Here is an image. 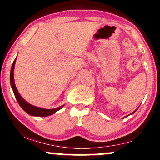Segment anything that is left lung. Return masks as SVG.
<instances>
[{
    "instance_id": "obj_1",
    "label": "left lung",
    "mask_w": 160,
    "mask_h": 160,
    "mask_svg": "<svg viewBox=\"0 0 160 160\" xmlns=\"http://www.w3.org/2000/svg\"><path fill=\"white\" fill-rule=\"evenodd\" d=\"M138 108H139V107H138ZM138 108H137V109H138ZM137 110H135V111H134V112H132V113H131V114H132V113H134V112H136V111H137ZM131 114H130V115H131Z\"/></svg>"
}]
</instances>
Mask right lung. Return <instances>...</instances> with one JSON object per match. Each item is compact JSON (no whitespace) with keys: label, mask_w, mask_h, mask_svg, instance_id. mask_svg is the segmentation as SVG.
I'll return each mask as SVG.
<instances>
[{"label":"right lung","mask_w":160,"mask_h":160,"mask_svg":"<svg viewBox=\"0 0 160 160\" xmlns=\"http://www.w3.org/2000/svg\"><path fill=\"white\" fill-rule=\"evenodd\" d=\"M16 60L17 58H15L14 61H13L12 64V67H11V74H10V81H11V88H12L13 90V94H14L15 97H16V100H18V103L21 106V108H22L27 113H28L31 116H33V117H48V116L52 115V114L55 113V112H58V110H60L64 105L60 106V107L53 109H44L32 105V104L27 102L26 100L21 97V94L18 92V89H17L16 85H15L14 83V78H13V71H14V66Z\"/></svg>","instance_id":"right-lung-1"}]
</instances>
